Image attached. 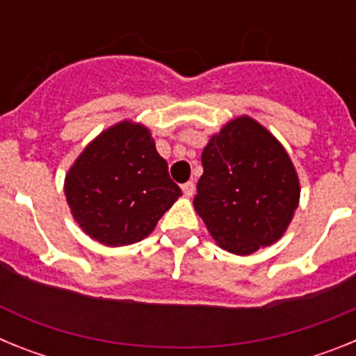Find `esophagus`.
<instances>
[{
    "label": "esophagus",
    "mask_w": 356,
    "mask_h": 356,
    "mask_svg": "<svg viewBox=\"0 0 356 356\" xmlns=\"http://www.w3.org/2000/svg\"><path fill=\"white\" fill-rule=\"evenodd\" d=\"M181 191H184V194L187 197H191L194 194V191H196V187H194L193 181H187V184L181 185Z\"/></svg>",
    "instance_id": "1"
}]
</instances>
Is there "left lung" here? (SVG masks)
I'll return each mask as SVG.
<instances>
[{
    "label": "left lung",
    "instance_id": "obj_1",
    "mask_svg": "<svg viewBox=\"0 0 356 356\" xmlns=\"http://www.w3.org/2000/svg\"><path fill=\"white\" fill-rule=\"evenodd\" d=\"M194 209L213 241L235 254L271 246L300 203V180L284 146L254 119L229 121L201 153Z\"/></svg>",
    "mask_w": 356,
    "mask_h": 356
}]
</instances>
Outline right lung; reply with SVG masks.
Returning <instances> with one entry per match:
<instances>
[{"mask_svg":"<svg viewBox=\"0 0 356 356\" xmlns=\"http://www.w3.org/2000/svg\"><path fill=\"white\" fill-rule=\"evenodd\" d=\"M64 193L80 228L112 248L147 237L181 196L149 130L131 121L108 128L81 151Z\"/></svg>","mask_w":356,"mask_h":356,"instance_id":"add662e5","label":"right lung"}]
</instances>
